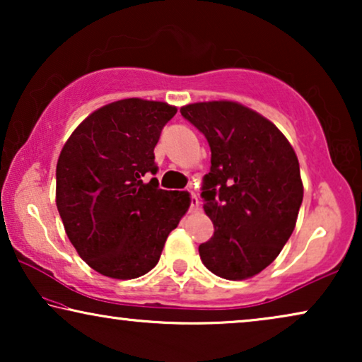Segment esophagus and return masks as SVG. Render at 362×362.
Masks as SVG:
<instances>
[{"label":"esophagus","mask_w":362,"mask_h":362,"mask_svg":"<svg viewBox=\"0 0 362 362\" xmlns=\"http://www.w3.org/2000/svg\"><path fill=\"white\" fill-rule=\"evenodd\" d=\"M189 192V202H191V209L192 211H196L197 207H199V197L196 196V192H192V191H187Z\"/></svg>","instance_id":"obj_1"}]
</instances>
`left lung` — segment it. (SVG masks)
I'll use <instances>...</instances> for the list:
<instances>
[{"mask_svg": "<svg viewBox=\"0 0 362 362\" xmlns=\"http://www.w3.org/2000/svg\"><path fill=\"white\" fill-rule=\"evenodd\" d=\"M181 115L211 148L201 197L214 235L199 245L202 264L227 280L260 274L295 229L303 201L298 158L274 123L240 103H192Z\"/></svg>", "mask_w": 362, "mask_h": 362, "instance_id": "obj_1", "label": "left lung"}]
</instances>
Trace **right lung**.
Returning a JSON list of instances; mask_svg holds the SVG:
<instances>
[{
    "instance_id": "obj_1",
    "label": "right lung",
    "mask_w": 362,
    "mask_h": 362,
    "mask_svg": "<svg viewBox=\"0 0 362 362\" xmlns=\"http://www.w3.org/2000/svg\"><path fill=\"white\" fill-rule=\"evenodd\" d=\"M176 108L125 98L98 108L64 145L56 204L69 240L88 267L110 279H136L158 264L189 207L185 191L160 189L155 146Z\"/></svg>"
}]
</instances>
